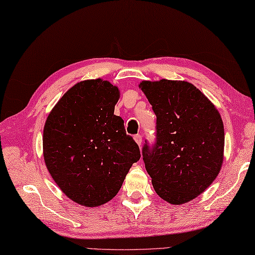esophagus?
Wrapping results in <instances>:
<instances>
[{
	"mask_svg": "<svg viewBox=\"0 0 255 255\" xmlns=\"http://www.w3.org/2000/svg\"><path fill=\"white\" fill-rule=\"evenodd\" d=\"M134 140H135V142L137 143L138 146H141V144H142V136L140 135V134H136V135H134Z\"/></svg>",
	"mask_w": 255,
	"mask_h": 255,
	"instance_id": "obj_1",
	"label": "esophagus"
}]
</instances>
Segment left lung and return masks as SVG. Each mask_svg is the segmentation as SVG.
Instances as JSON below:
<instances>
[{
  "instance_id": "8db88e82",
  "label": "left lung",
  "mask_w": 255,
  "mask_h": 255,
  "mask_svg": "<svg viewBox=\"0 0 255 255\" xmlns=\"http://www.w3.org/2000/svg\"><path fill=\"white\" fill-rule=\"evenodd\" d=\"M140 88L156 115V138L145 141L143 161L156 194L183 204L208 189L223 162L224 128L209 99L184 81H143Z\"/></svg>"
}]
</instances>
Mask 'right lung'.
<instances>
[{
  "mask_svg": "<svg viewBox=\"0 0 255 255\" xmlns=\"http://www.w3.org/2000/svg\"><path fill=\"white\" fill-rule=\"evenodd\" d=\"M120 98L108 81L88 80L66 92L46 119L43 154L63 193L81 205L99 206L118 194L140 148L114 115Z\"/></svg>",
  "mask_w": 255,
  "mask_h": 255,
  "instance_id": "1",
  "label": "right lung"
}]
</instances>
